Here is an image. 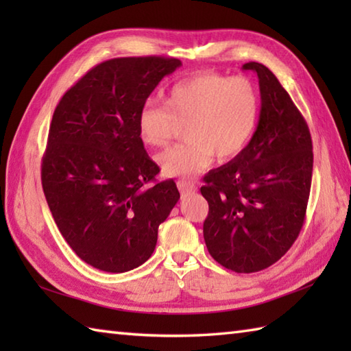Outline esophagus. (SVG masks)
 I'll use <instances>...</instances> for the list:
<instances>
[{"label": "esophagus", "mask_w": 351, "mask_h": 351, "mask_svg": "<svg viewBox=\"0 0 351 351\" xmlns=\"http://www.w3.org/2000/svg\"><path fill=\"white\" fill-rule=\"evenodd\" d=\"M178 189H180L182 196H189L196 191V185L187 181H178Z\"/></svg>", "instance_id": "esophagus-1"}]
</instances>
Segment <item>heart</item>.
Returning a JSON list of instances; mask_svg holds the SVG:
<instances>
[{
	"instance_id": "b5f03b06",
	"label": "heart",
	"mask_w": 351,
	"mask_h": 351,
	"mask_svg": "<svg viewBox=\"0 0 351 351\" xmlns=\"http://www.w3.org/2000/svg\"><path fill=\"white\" fill-rule=\"evenodd\" d=\"M166 107L146 102L138 113V134L151 147L167 146L176 123H185L187 141L156 156L166 176H191L213 161L230 160L244 151L256 131L261 98L256 86L245 77L229 78L204 72L171 86Z\"/></svg>"
}]
</instances>
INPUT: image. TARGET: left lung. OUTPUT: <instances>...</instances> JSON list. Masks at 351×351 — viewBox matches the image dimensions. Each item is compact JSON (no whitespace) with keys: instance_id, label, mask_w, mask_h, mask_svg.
Wrapping results in <instances>:
<instances>
[{"instance_id":"1","label":"left lung","mask_w":351,"mask_h":351,"mask_svg":"<svg viewBox=\"0 0 351 351\" xmlns=\"http://www.w3.org/2000/svg\"><path fill=\"white\" fill-rule=\"evenodd\" d=\"M243 69L259 80L256 131L243 152L204 178L200 193L210 205V255L228 270L255 273L279 261L300 234L314 154L306 121L274 73L256 62Z\"/></svg>"}]
</instances>
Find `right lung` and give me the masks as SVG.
Listing matches in <instances>:
<instances>
[{
	"label": "right lung",
	"instance_id": "right-lung-1",
	"mask_svg": "<svg viewBox=\"0 0 351 351\" xmlns=\"http://www.w3.org/2000/svg\"><path fill=\"white\" fill-rule=\"evenodd\" d=\"M178 58L104 62L72 86L52 116L42 187L56 225L77 255L98 270L123 273L155 250L158 226L180 191L155 185L160 167L138 134V113Z\"/></svg>",
	"mask_w": 351,
	"mask_h": 351
}]
</instances>
